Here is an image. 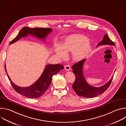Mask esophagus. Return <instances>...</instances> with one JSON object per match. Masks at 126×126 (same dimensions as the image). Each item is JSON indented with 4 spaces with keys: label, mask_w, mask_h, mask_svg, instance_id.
Wrapping results in <instances>:
<instances>
[{
    "label": "esophagus",
    "mask_w": 126,
    "mask_h": 126,
    "mask_svg": "<svg viewBox=\"0 0 126 126\" xmlns=\"http://www.w3.org/2000/svg\"><path fill=\"white\" fill-rule=\"evenodd\" d=\"M65 69L66 71H70L71 68H70V66L69 65H66L65 66Z\"/></svg>",
    "instance_id": "obj_1"
}]
</instances>
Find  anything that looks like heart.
<instances>
[{
	"label": "heart",
	"instance_id": "b5f03b06",
	"mask_svg": "<svg viewBox=\"0 0 126 126\" xmlns=\"http://www.w3.org/2000/svg\"><path fill=\"white\" fill-rule=\"evenodd\" d=\"M91 44L88 38L82 35H73L66 38L63 44H56L55 50L60 57L65 58L67 53L72 52L74 59L80 60L84 58L91 50Z\"/></svg>",
	"mask_w": 126,
	"mask_h": 126
}]
</instances>
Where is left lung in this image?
<instances>
[{"mask_svg": "<svg viewBox=\"0 0 126 126\" xmlns=\"http://www.w3.org/2000/svg\"><path fill=\"white\" fill-rule=\"evenodd\" d=\"M102 45H115V43L109 38L107 34H105L103 39L98 44V46ZM86 59H83L73 65L72 67L73 72L75 75V80L72 88L77 95L86 98H93L102 94L110 86L113 76L109 81L102 86L95 87L88 84L85 80L83 74V65Z\"/></svg>", "mask_w": 126, "mask_h": 126, "instance_id": "8db88e82", "label": "left lung"}]
</instances>
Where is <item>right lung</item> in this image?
I'll return each mask as SVG.
<instances>
[{
  "label": "right lung",
  "instance_id": "1",
  "mask_svg": "<svg viewBox=\"0 0 126 126\" xmlns=\"http://www.w3.org/2000/svg\"><path fill=\"white\" fill-rule=\"evenodd\" d=\"M52 31V29L51 28H31L24 27L21 29L16 37L10 42L9 44L16 42L22 37L27 36L28 34L43 40ZM4 67L5 70L7 73L5 65ZM64 68V66L60 64L47 65L45 67L43 73L39 78L33 84L26 87H21L16 85L11 80L7 73V75L12 86L18 93L27 98H37L41 97L45 93L51 84L53 76L58 73Z\"/></svg>",
  "mask_w": 126,
  "mask_h": 126
}]
</instances>
